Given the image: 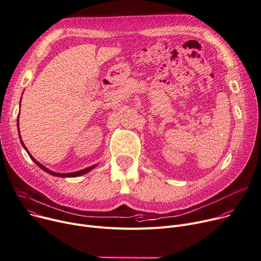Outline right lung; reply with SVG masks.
<instances>
[{"mask_svg":"<svg viewBox=\"0 0 261 261\" xmlns=\"http://www.w3.org/2000/svg\"><path fill=\"white\" fill-rule=\"evenodd\" d=\"M17 129H18V116H17ZM18 134H19V130H18ZM19 140H21V142H22V145H23V147L26 149V151L28 152V154H29V156L32 159V161L39 167V168H42L44 171H46V172H48V173H50V174H52V175H55V176H62V177H75V176H79V175H83V174H85V173H87V172H89V171H91L95 166H97L96 164L95 165H93V166H90V167H88V168H85V169H83V170H79V171H75V172H70V173H57V172H54V171H51V170H49L48 168H46L45 166H43L41 163L39 162H37L36 160L30 154V152L27 150V148H26V146L24 145V143H23V141H22V138H21V135H19Z\"/></svg>","mask_w":261,"mask_h":261,"instance_id":"add662e5","label":"right lung"}]
</instances>
